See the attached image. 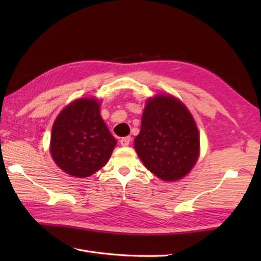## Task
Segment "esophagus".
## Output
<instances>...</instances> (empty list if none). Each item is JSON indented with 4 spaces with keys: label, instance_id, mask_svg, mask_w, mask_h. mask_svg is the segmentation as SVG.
Wrapping results in <instances>:
<instances>
[{
    "label": "esophagus",
    "instance_id": "1",
    "mask_svg": "<svg viewBox=\"0 0 261 261\" xmlns=\"http://www.w3.org/2000/svg\"><path fill=\"white\" fill-rule=\"evenodd\" d=\"M130 142H131V138L130 137H124V138H122V139L120 140V143H121L122 147L129 146Z\"/></svg>",
    "mask_w": 261,
    "mask_h": 261
}]
</instances>
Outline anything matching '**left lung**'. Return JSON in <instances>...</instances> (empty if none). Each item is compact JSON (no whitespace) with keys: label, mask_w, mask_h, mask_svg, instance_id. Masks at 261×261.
Returning a JSON list of instances; mask_svg holds the SVG:
<instances>
[{"label":"left lung","mask_w":261,"mask_h":261,"mask_svg":"<svg viewBox=\"0 0 261 261\" xmlns=\"http://www.w3.org/2000/svg\"><path fill=\"white\" fill-rule=\"evenodd\" d=\"M135 148L146 168L160 179L175 181L190 173L199 156V135L185 104L166 94L149 98Z\"/></svg>","instance_id":"obj_1"}]
</instances>
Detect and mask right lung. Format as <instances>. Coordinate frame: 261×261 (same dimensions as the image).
<instances>
[{
	"instance_id": "add662e5",
	"label": "right lung",
	"mask_w": 261,
	"mask_h": 261,
	"mask_svg": "<svg viewBox=\"0 0 261 261\" xmlns=\"http://www.w3.org/2000/svg\"><path fill=\"white\" fill-rule=\"evenodd\" d=\"M115 146L94 97L75 99L54 122L51 157L70 176L84 178L96 173L108 163Z\"/></svg>"
}]
</instances>
